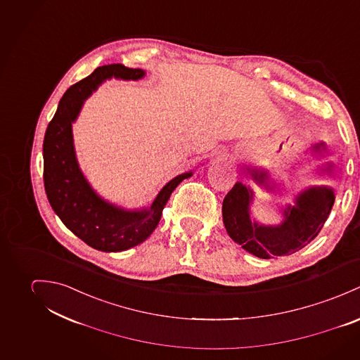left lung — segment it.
Wrapping results in <instances>:
<instances>
[{"mask_svg":"<svg viewBox=\"0 0 360 360\" xmlns=\"http://www.w3.org/2000/svg\"><path fill=\"white\" fill-rule=\"evenodd\" d=\"M315 153L326 150L323 142L312 146ZM259 186H268V172L248 169ZM252 191L238 182L222 202V217L228 235L245 251L264 259L290 255L319 235L334 204V192L327 186H314L295 198V205L283 211L284 221L276 226L261 225L251 219Z\"/></svg>","mask_w":360,"mask_h":360,"instance_id":"1","label":"left lung"}]
</instances>
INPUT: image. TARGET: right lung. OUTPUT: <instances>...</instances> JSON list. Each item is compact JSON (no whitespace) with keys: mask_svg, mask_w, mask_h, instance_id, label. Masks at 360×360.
<instances>
[{"mask_svg":"<svg viewBox=\"0 0 360 360\" xmlns=\"http://www.w3.org/2000/svg\"><path fill=\"white\" fill-rule=\"evenodd\" d=\"M142 69L120 63L98 68L86 79L72 85L62 96L44 136V186L51 207L77 238L95 250L119 252L148 239L160 222L162 208L174 189L192 171L171 179L150 207L128 211L116 207L94 192L76 159L72 124L84 101L106 79L139 80Z\"/></svg>","mask_w":360,"mask_h":360,"instance_id":"add662e5","label":"right lung"}]
</instances>
